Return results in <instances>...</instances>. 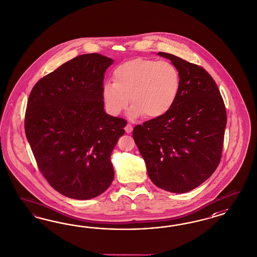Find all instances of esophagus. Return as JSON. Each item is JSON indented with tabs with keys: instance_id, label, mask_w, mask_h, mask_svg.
Here are the masks:
<instances>
[{
	"instance_id": "esophagus-1",
	"label": "esophagus",
	"mask_w": 257,
	"mask_h": 257,
	"mask_svg": "<svg viewBox=\"0 0 257 257\" xmlns=\"http://www.w3.org/2000/svg\"><path fill=\"white\" fill-rule=\"evenodd\" d=\"M133 125L131 124H127L125 125V127H124V131H125V133H131L133 132Z\"/></svg>"
}]
</instances>
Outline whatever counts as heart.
<instances>
[{
  "mask_svg": "<svg viewBox=\"0 0 257 257\" xmlns=\"http://www.w3.org/2000/svg\"><path fill=\"white\" fill-rule=\"evenodd\" d=\"M180 88V72L171 62L134 58L116 67L113 83L104 85L102 96L112 115L127 108L131 97L132 118H159L173 107Z\"/></svg>",
  "mask_w": 257,
  "mask_h": 257,
  "instance_id": "heart-1",
  "label": "heart"
}]
</instances>
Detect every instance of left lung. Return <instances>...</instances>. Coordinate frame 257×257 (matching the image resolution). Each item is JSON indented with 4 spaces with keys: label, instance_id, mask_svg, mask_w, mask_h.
<instances>
[{
    "label": "left lung",
    "instance_id": "1",
    "mask_svg": "<svg viewBox=\"0 0 257 257\" xmlns=\"http://www.w3.org/2000/svg\"><path fill=\"white\" fill-rule=\"evenodd\" d=\"M158 55L179 70L180 92L166 115L137 124L133 139L152 182L182 194L205 182L218 166L226 108L215 80L202 67L171 54Z\"/></svg>",
    "mask_w": 257,
    "mask_h": 257
}]
</instances>
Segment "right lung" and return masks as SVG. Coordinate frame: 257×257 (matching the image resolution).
<instances>
[{
    "label": "right lung",
    "instance_id": "1",
    "mask_svg": "<svg viewBox=\"0 0 257 257\" xmlns=\"http://www.w3.org/2000/svg\"><path fill=\"white\" fill-rule=\"evenodd\" d=\"M113 61L78 56L40 79L28 98L25 134L36 162L50 185L71 199L95 198L114 178L110 155L126 121L104 109V75Z\"/></svg>",
    "mask_w": 257,
    "mask_h": 257
}]
</instances>
